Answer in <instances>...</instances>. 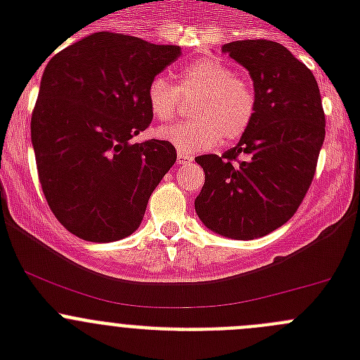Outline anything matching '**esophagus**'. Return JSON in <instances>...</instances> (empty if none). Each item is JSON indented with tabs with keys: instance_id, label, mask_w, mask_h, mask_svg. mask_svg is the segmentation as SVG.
<instances>
[{
	"instance_id": "1",
	"label": "esophagus",
	"mask_w": 360,
	"mask_h": 360,
	"mask_svg": "<svg viewBox=\"0 0 360 360\" xmlns=\"http://www.w3.org/2000/svg\"><path fill=\"white\" fill-rule=\"evenodd\" d=\"M176 160H178V164H189V162H193V155H189V153H184V151H178Z\"/></svg>"
}]
</instances>
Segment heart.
<instances>
[{"label": "heart", "instance_id": "b5f03b06", "mask_svg": "<svg viewBox=\"0 0 360 360\" xmlns=\"http://www.w3.org/2000/svg\"><path fill=\"white\" fill-rule=\"evenodd\" d=\"M180 90L164 75L153 77L146 90L151 113L160 120L176 117L182 94H198L191 113L195 119L162 126V141L178 151L196 153L219 142L231 144L247 133L256 115V91L249 79L216 59H196L182 68Z\"/></svg>", "mask_w": 360, "mask_h": 360}]
</instances>
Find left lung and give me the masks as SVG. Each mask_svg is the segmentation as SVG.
Masks as SVG:
<instances>
[{
	"label": "left lung",
	"instance_id": "obj_1",
	"mask_svg": "<svg viewBox=\"0 0 360 360\" xmlns=\"http://www.w3.org/2000/svg\"><path fill=\"white\" fill-rule=\"evenodd\" d=\"M221 50L249 70L256 115L221 157L195 158L205 173L195 209L216 234L254 240L287 224L307 196L326 119L314 73L283 44L247 39Z\"/></svg>",
	"mask_w": 360,
	"mask_h": 360
}]
</instances>
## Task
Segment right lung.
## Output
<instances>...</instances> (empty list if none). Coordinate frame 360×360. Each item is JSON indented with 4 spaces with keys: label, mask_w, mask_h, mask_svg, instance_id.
Instances as JSON below:
<instances>
[{
    "label": "right lung",
    "mask_w": 360,
    "mask_h": 360,
    "mask_svg": "<svg viewBox=\"0 0 360 360\" xmlns=\"http://www.w3.org/2000/svg\"><path fill=\"white\" fill-rule=\"evenodd\" d=\"M180 46L97 32L46 63L30 135L43 195L59 224L95 243L122 240L176 162L165 141L131 144L153 120L146 90Z\"/></svg>",
    "instance_id": "1"
}]
</instances>
